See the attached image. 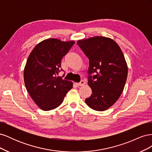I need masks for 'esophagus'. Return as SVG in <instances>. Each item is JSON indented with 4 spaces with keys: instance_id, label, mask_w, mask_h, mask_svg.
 Returning a JSON list of instances; mask_svg holds the SVG:
<instances>
[{
    "instance_id": "esophagus-1",
    "label": "esophagus",
    "mask_w": 152,
    "mask_h": 152,
    "mask_svg": "<svg viewBox=\"0 0 152 152\" xmlns=\"http://www.w3.org/2000/svg\"><path fill=\"white\" fill-rule=\"evenodd\" d=\"M75 84L77 86H84L86 84V82L84 80H82L80 82H79V83H75Z\"/></svg>"
}]
</instances>
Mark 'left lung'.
I'll return each mask as SVG.
<instances>
[{"label": "left lung", "instance_id": "obj_1", "mask_svg": "<svg viewBox=\"0 0 152 152\" xmlns=\"http://www.w3.org/2000/svg\"><path fill=\"white\" fill-rule=\"evenodd\" d=\"M89 58L87 84L92 94L85 102L96 111H104L120 97L127 77V63L121 48L115 41L104 37L78 40Z\"/></svg>", "mask_w": 152, "mask_h": 152}]
</instances>
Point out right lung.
<instances>
[{"instance_id": "obj_1", "label": "right lung", "mask_w": 152, "mask_h": 152, "mask_svg": "<svg viewBox=\"0 0 152 152\" xmlns=\"http://www.w3.org/2000/svg\"><path fill=\"white\" fill-rule=\"evenodd\" d=\"M74 44V41L46 39L36 45L27 59L23 74L26 88L36 104L44 111L58 107L73 87L72 82L57 75L63 70V57Z\"/></svg>"}]
</instances>
